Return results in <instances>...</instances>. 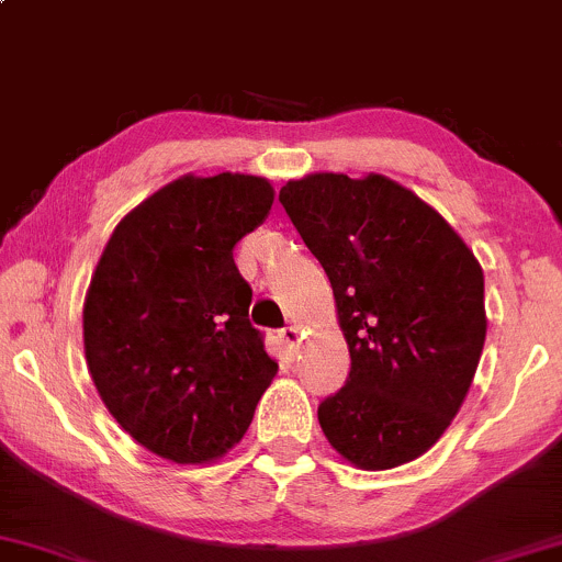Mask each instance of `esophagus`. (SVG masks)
<instances>
[{"label":"esophagus","mask_w":562,"mask_h":562,"mask_svg":"<svg viewBox=\"0 0 562 562\" xmlns=\"http://www.w3.org/2000/svg\"><path fill=\"white\" fill-rule=\"evenodd\" d=\"M280 335H282V340H285L290 348H295V346L301 344V327L299 325H288Z\"/></svg>","instance_id":"1"}]
</instances>
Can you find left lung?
Here are the masks:
<instances>
[{"mask_svg": "<svg viewBox=\"0 0 562 562\" xmlns=\"http://www.w3.org/2000/svg\"><path fill=\"white\" fill-rule=\"evenodd\" d=\"M335 295L351 375L319 404L359 470L425 454L465 402L486 340L483 269L434 205L383 173L317 171L280 190Z\"/></svg>", "mask_w": 562, "mask_h": 562, "instance_id": "left-lung-1", "label": "left lung"}]
</instances>
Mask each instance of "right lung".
<instances>
[{
	"instance_id": "obj_1",
	"label": "right lung",
	"mask_w": 562,
	"mask_h": 562,
	"mask_svg": "<svg viewBox=\"0 0 562 562\" xmlns=\"http://www.w3.org/2000/svg\"><path fill=\"white\" fill-rule=\"evenodd\" d=\"M272 203L263 177L184 173L121 218L94 267L89 375L115 423L177 465H209L240 443L277 375L232 259Z\"/></svg>"
}]
</instances>
